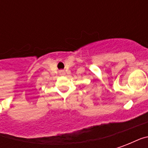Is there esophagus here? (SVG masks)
Here are the masks:
<instances>
[{
    "label": "esophagus",
    "instance_id": "esophagus-1",
    "mask_svg": "<svg viewBox=\"0 0 148 148\" xmlns=\"http://www.w3.org/2000/svg\"><path fill=\"white\" fill-rule=\"evenodd\" d=\"M60 74H61V75H65L64 71H60Z\"/></svg>",
    "mask_w": 148,
    "mask_h": 148
}]
</instances>
